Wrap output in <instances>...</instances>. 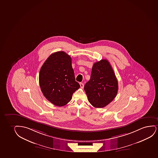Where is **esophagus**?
<instances>
[{
	"mask_svg": "<svg viewBox=\"0 0 158 158\" xmlns=\"http://www.w3.org/2000/svg\"><path fill=\"white\" fill-rule=\"evenodd\" d=\"M80 86H81V88L83 89V88H84V84L83 83H80Z\"/></svg>",
	"mask_w": 158,
	"mask_h": 158,
	"instance_id": "obj_1",
	"label": "esophagus"
}]
</instances>
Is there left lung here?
<instances>
[{
    "mask_svg": "<svg viewBox=\"0 0 158 158\" xmlns=\"http://www.w3.org/2000/svg\"><path fill=\"white\" fill-rule=\"evenodd\" d=\"M84 90L89 102L96 108L104 107L113 100L118 93V82L108 60L94 63Z\"/></svg>",
    "mask_w": 158,
    "mask_h": 158,
    "instance_id": "obj_1",
    "label": "left lung"
}]
</instances>
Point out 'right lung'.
<instances>
[{"mask_svg": "<svg viewBox=\"0 0 158 158\" xmlns=\"http://www.w3.org/2000/svg\"><path fill=\"white\" fill-rule=\"evenodd\" d=\"M39 82L44 97L59 107L68 104L80 87L75 81L72 58L64 51L48 56L40 68Z\"/></svg>", "mask_w": 158, "mask_h": 158, "instance_id": "1", "label": "right lung"}]
</instances>
